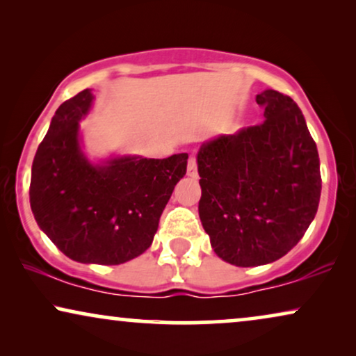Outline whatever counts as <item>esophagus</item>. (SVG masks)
Returning <instances> with one entry per match:
<instances>
[{"label": "esophagus", "instance_id": "esophagus-1", "mask_svg": "<svg viewBox=\"0 0 356 356\" xmlns=\"http://www.w3.org/2000/svg\"><path fill=\"white\" fill-rule=\"evenodd\" d=\"M186 173H188V177H191V178H196V177H197V162H196V157H189Z\"/></svg>", "mask_w": 356, "mask_h": 356}]
</instances>
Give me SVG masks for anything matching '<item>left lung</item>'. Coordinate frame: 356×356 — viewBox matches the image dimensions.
Instances as JSON below:
<instances>
[{"label":"left lung","mask_w":356,"mask_h":356,"mask_svg":"<svg viewBox=\"0 0 356 356\" xmlns=\"http://www.w3.org/2000/svg\"><path fill=\"white\" fill-rule=\"evenodd\" d=\"M264 123L220 134L197 150L199 217L222 261L270 264L308 230L321 197L319 155L289 95L266 89Z\"/></svg>","instance_id":"8db88e82"}]
</instances>
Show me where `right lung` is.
<instances>
[{"label":"right lung","instance_id":"obj_1","mask_svg":"<svg viewBox=\"0 0 356 356\" xmlns=\"http://www.w3.org/2000/svg\"><path fill=\"white\" fill-rule=\"evenodd\" d=\"M86 89L51 118L32 163L31 209L58 250L82 264H123L152 245L188 154L168 159L113 154L92 160L79 121L94 105Z\"/></svg>","mask_w":356,"mask_h":356}]
</instances>
